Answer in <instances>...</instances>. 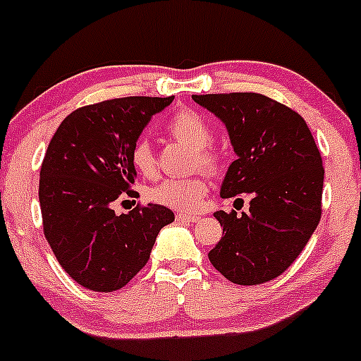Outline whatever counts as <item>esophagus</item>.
<instances>
[{"mask_svg":"<svg viewBox=\"0 0 361 361\" xmlns=\"http://www.w3.org/2000/svg\"><path fill=\"white\" fill-rule=\"evenodd\" d=\"M176 219L179 222H188V224H195V222L200 221V215H195V214H177Z\"/></svg>","mask_w":361,"mask_h":361,"instance_id":"34e87169","label":"esophagus"}]
</instances>
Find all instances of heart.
<instances>
[{
	"mask_svg": "<svg viewBox=\"0 0 361 361\" xmlns=\"http://www.w3.org/2000/svg\"><path fill=\"white\" fill-rule=\"evenodd\" d=\"M166 130L172 137L189 149L195 151L196 159L203 169L217 170L221 166V154L215 149H212V128L208 121L198 111L195 109H180L170 118L166 123ZM133 166L139 170L142 176L151 177L156 172V156L153 146L147 139H139L132 147ZM208 191L207 180L202 176L188 177V179H165L154 185L149 192V198L153 202L165 205L170 208H176L180 212H192L202 205Z\"/></svg>",
	"mask_w": 361,
	"mask_h": 361,
	"instance_id": "obj_1",
	"label": "heart"
}]
</instances>
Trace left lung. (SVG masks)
<instances>
[{
  "label": "left lung",
  "instance_id": "1",
  "mask_svg": "<svg viewBox=\"0 0 361 361\" xmlns=\"http://www.w3.org/2000/svg\"><path fill=\"white\" fill-rule=\"evenodd\" d=\"M229 133L236 159L221 185L222 198L248 192V212H215L222 238L212 266L236 285H261L299 257L322 217L325 170L300 114L261 94L192 95ZM240 200V198H238Z\"/></svg>",
  "mask_w": 361,
  "mask_h": 361
}]
</instances>
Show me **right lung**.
<instances>
[{
	"instance_id": "right-lung-1",
	"label": "right lung",
	"mask_w": 361,
	"mask_h": 361,
	"mask_svg": "<svg viewBox=\"0 0 361 361\" xmlns=\"http://www.w3.org/2000/svg\"><path fill=\"white\" fill-rule=\"evenodd\" d=\"M173 97H123L73 111L48 144L39 172L43 233L59 264L94 292L123 288L149 261L173 212L147 203L116 215L113 202L132 195L133 144Z\"/></svg>"
}]
</instances>
